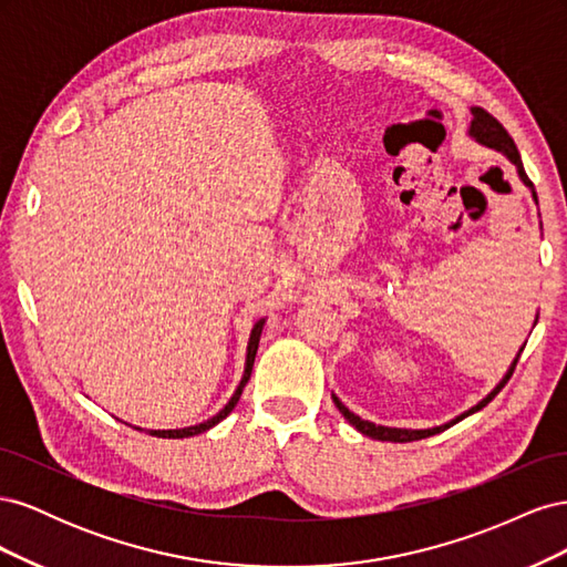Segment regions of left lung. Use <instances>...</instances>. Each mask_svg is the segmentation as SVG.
Returning <instances> with one entry per match:
<instances>
[{"instance_id": "8db88e82", "label": "left lung", "mask_w": 567, "mask_h": 567, "mask_svg": "<svg viewBox=\"0 0 567 567\" xmlns=\"http://www.w3.org/2000/svg\"><path fill=\"white\" fill-rule=\"evenodd\" d=\"M471 113H473V120H471V136L475 142H480V144H485V146H489V148H496V151H502L504 156L516 165V169H518V175H520V179L532 188V198L537 200V192H535V184H532L529 179H527V175H525V167H523V161H520V153H518V148H516V142L511 140V134L504 130V125L499 123V120H496L494 115H489L485 109H480V106H473L471 109ZM520 352H523V348H520ZM518 359H520V354L513 359V364H511V369L506 371V375L502 379V383L496 385L487 398L480 402V404H475L473 409H468L466 414H461V416H456L454 421H450V423H444V425H437V427H427V431H406V427H388V425H375V423H371V421H364V419H359L357 414H352V411L342 404L336 394H333V402H336V406H338V411L342 416H346L359 433L362 435H369V437H373V440H383V442H414V440H423V437H431V435H435V433H442V431H447V427H452L454 423H458V421H463L466 416H471V414H475V411H480L483 406H487L496 394L502 392V388L508 383V379L513 375V371H516V364H518Z\"/></svg>"}]
</instances>
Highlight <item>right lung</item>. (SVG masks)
Here are the masks:
<instances>
[{
    "mask_svg": "<svg viewBox=\"0 0 567 567\" xmlns=\"http://www.w3.org/2000/svg\"><path fill=\"white\" fill-rule=\"evenodd\" d=\"M262 326H265V319H260V321H257V323L252 326V331H250V340H248V354H246V371H244V379H241V383H238L236 392L231 394L229 404H227L225 409H221L217 416H213V419H208V421H203V423H198V425L179 427V431H148V435H156V437H173V440H179V437H192V435H198V433L210 431V427H213V425H217L221 419H227V416L231 414V409L236 406L238 398H241V392H244V388H246V383H248V379H250V373H252V364H255L257 346H260V333H262ZM136 431H142V427H136Z\"/></svg>",
    "mask_w": 567,
    "mask_h": 567,
    "instance_id": "obj_1",
    "label": "right lung"
}]
</instances>
